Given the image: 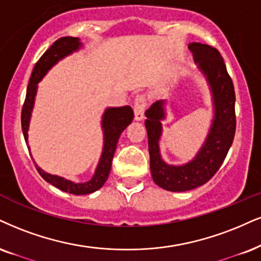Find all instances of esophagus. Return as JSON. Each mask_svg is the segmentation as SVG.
I'll return each mask as SVG.
<instances>
[{
    "instance_id": "1",
    "label": "esophagus",
    "mask_w": 261,
    "mask_h": 261,
    "mask_svg": "<svg viewBox=\"0 0 261 261\" xmlns=\"http://www.w3.org/2000/svg\"><path fill=\"white\" fill-rule=\"evenodd\" d=\"M146 106V100L144 98V95H137L136 99H134V118L136 121H141L144 118V111H145Z\"/></svg>"
}]
</instances>
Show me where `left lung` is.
Wrapping results in <instances>:
<instances>
[{
    "mask_svg": "<svg viewBox=\"0 0 261 261\" xmlns=\"http://www.w3.org/2000/svg\"><path fill=\"white\" fill-rule=\"evenodd\" d=\"M189 49L194 54L199 71L207 80L214 108L209 133L195 159L181 166L166 163L160 152L162 121L166 118V101H156L145 112L152 179L160 188L173 192L189 191L205 184L223 165L236 132V96L223 57L208 44L190 43Z\"/></svg>",
    "mask_w": 261,
    "mask_h": 261,
    "instance_id": "obj_1",
    "label": "left lung"
}]
</instances>
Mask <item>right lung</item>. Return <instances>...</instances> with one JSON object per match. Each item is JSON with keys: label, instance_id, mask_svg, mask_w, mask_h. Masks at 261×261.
I'll return each mask as SVG.
<instances>
[{"label": "right lung", "instance_id": "obj_1", "mask_svg": "<svg viewBox=\"0 0 261 261\" xmlns=\"http://www.w3.org/2000/svg\"><path fill=\"white\" fill-rule=\"evenodd\" d=\"M81 47L82 43L80 42V38L70 36L62 37L54 42L50 48H48L43 56L40 58V60L36 63V65H35L34 71L31 73L30 81H29L27 98H25L21 110V129L27 143L29 123H30L32 109H34L35 96H36L37 93V83L43 79L44 75L48 72V70L52 69L59 60H62L63 58L69 56V54L79 50ZM133 118L134 112L132 110L130 106L106 109L101 118V128L102 132H104V146H102V152L98 166H96L94 175L88 181H70V180L62 178V176L52 175L49 173H46L36 165L37 172L40 173V175L47 182H49V184L62 190V191L69 192V194L88 195L96 191V190H99L105 184L109 173L111 170L112 159H114L118 138H120L122 132L128 127V124L132 123ZM29 150H30V147H29Z\"/></svg>", "mask_w": 261, "mask_h": 261}]
</instances>
